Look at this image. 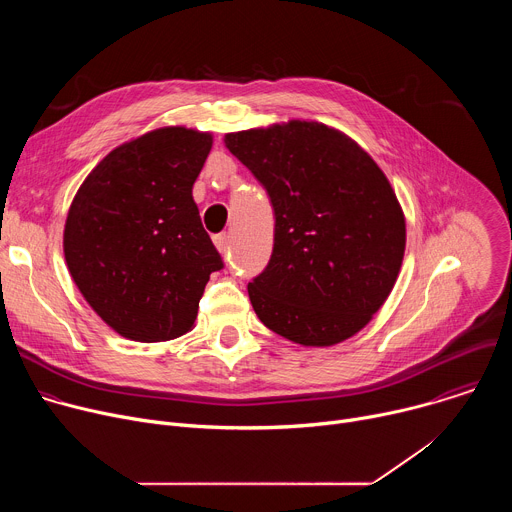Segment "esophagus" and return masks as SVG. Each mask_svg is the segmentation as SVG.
I'll list each match as a JSON object with an SVG mask.
<instances>
[{"label":"esophagus","mask_w":512,"mask_h":512,"mask_svg":"<svg viewBox=\"0 0 512 512\" xmlns=\"http://www.w3.org/2000/svg\"><path fill=\"white\" fill-rule=\"evenodd\" d=\"M214 247L218 249V253H227L229 251V237L227 235H216L214 237Z\"/></svg>","instance_id":"34e87169"}]
</instances>
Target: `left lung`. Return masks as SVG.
<instances>
[{"label": "left lung", "instance_id": "obj_1", "mask_svg": "<svg viewBox=\"0 0 512 512\" xmlns=\"http://www.w3.org/2000/svg\"><path fill=\"white\" fill-rule=\"evenodd\" d=\"M265 186L275 237L249 283L259 320L302 346H334L387 302L405 255V214L377 162L346 133L291 119L225 135Z\"/></svg>", "mask_w": 512, "mask_h": 512}]
</instances>
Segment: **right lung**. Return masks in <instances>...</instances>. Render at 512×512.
I'll return each instance as SVG.
<instances>
[{"label":"right lung","mask_w":512,"mask_h":512,"mask_svg":"<svg viewBox=\"0 0 512 512\" xmlns=\"http://www.w3.org/2000/svg\"><path fill=\"white\" fill-rule=\"evenodd\" d=\"M210 148L208 131L152 129L111 150L70 202L68 273L123 338L166 342L190 332L210 273L223 267L192 198Z\"/></svg>","instance_id":"add662e5"}]
</instances>
